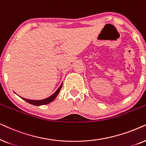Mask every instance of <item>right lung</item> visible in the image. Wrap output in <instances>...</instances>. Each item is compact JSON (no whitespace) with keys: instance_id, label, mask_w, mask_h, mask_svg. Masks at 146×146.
<instances>
[{"instance_id":"obj_1","label":"right lung","mask_w":146,"mask_h":146,"mask_svg":"<svg viewBox=\"0 0 146 146\" xmlns=\"http://www.w3.org/2000/svg\"><path fill=\"white\" fill-rule=\"evenodd\" d=\"M62 85H63V83H61V85H60L59 88L57 89V90L55 91V93H53V95H51V96L48 97V98H46V99H44V100H28V99H25L24 98H22V97H20L23 99V100H24L25 101H26L27 102L29 103V104H32V105H34V106H42V105H46V104H49V103L52 102L53 101H54V100L57 98V96H58V94H59L60 90H61V87H62Z\"/></svg>"}]
</instances>
